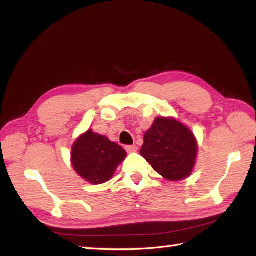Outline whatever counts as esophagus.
<instances>
[{
	"mask_svg": "<svg viewBox=\"0 0 256 256\" xmlns=\"http://www.w3.org/2000/svg\"><path fill=\"white\" fill-rule=\"evenodd\" d=\"M125 150L128 152V153H134V152L138 150L136 145H126L125 146Z\"/></svg>",
	"mask_w": 256,
	"mask_h": 256,
	"instance_id": "34e87169",
	"label": "esophagus"
}]
</instances>
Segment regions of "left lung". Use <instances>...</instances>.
I'll use <instances>...</instances> for the list:
<instances>
[{
    "label": "left lung",
    "instance_id": "obj_1",
    "mask_svg": "<svg viewBox=\"0 0 256 256\" xmlns=\"http://www.w3.org/2000/svg\"><path fill=\"white\" fill-rule=\"evenodd\" d=\"M198 144L194 133L172 118H156L144 135L140 154L167 180H182L192 174Z\"/></svg>",
    "mask_w": 256,
    "mask_h": 256
}]
</instances>
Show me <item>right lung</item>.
<instances>
[{
  "label": "right lung",
  "instance_id": "add662e5",
  "mask_svg": "<svg viewBox=\"0 0 256 256\" xmlns=\"http://www.w3.org/2000/svg\"><path fill=\"white\" fill-rule=\"evenodd\" d=\"M126 157L122 146L88 130L72 145V162L79 176L94 184L112 178L116 167Z\"/></svg>",
  "mask_w": 256,
  "mask_h": 256
}]
</instances>
